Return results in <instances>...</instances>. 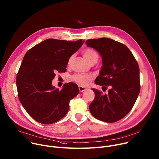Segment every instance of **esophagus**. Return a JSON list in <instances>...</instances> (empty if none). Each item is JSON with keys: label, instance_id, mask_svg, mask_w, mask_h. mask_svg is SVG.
<instances>
[{"label": "esophagus", "instance_id": "34e87169", "mask_svg": "<svg viewBox=\"0 0 159 159\" xmlns=\"http://www.w3.org/2000/svg\"><path fill=\"white\" fill-rule=\"evenodd\" d=\"M79 89L80 92H81V93L85 91V90H86L87 89L86 87H82V86H80V85L79 86Z\"/></svg>", "mask_w": 159, "mask_h": 159}]
</instances>
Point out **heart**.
I'll return each instance as SVG.
<instances>
[{
    "label": "heart",
    "instance_id": "obj_1",
    "mask_svg": "<svg viewBox=\"0 0 159 159\" xmlns=\"http://www.w3.org/2000/svg\"><path fill=\"white\" fill-rule=\"evenodd\" d=\"M82 55H83L84 57L85 58V59L90 64L96 63L99 60V54L95 50H94L93 48H87L84 49L82 52ZM73 58H74V56L72 55L69 58L68 63L70 64ZM72 79L77 83H78L82 85H85L88 84L89 80H91V76H90V75H87V74H76L73 75Z\"/></svg>",
    "mask_w": 159,
    "mask_h": 159
}]
</instances>
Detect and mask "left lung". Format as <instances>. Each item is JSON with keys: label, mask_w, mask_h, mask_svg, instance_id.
Returning <instances> with one entry per match:
<instances>
[{"label": "left lung", "mask_w": 159, "mask_h": 159, "mask_svg": "<svg viewBox=\"0 0 159 159\" xmlns=\"http://www.w3.org/2000/svg\"><path fill=\"white\" fill-rule=\"evenodd\" d=\"M87 47L102 57V66L95 83L103 86L107 94L93 89L95 98L89 106L96 119L114 123L126 116L140 90V69L131 51L124 44L107 38L87 39Z\"/></svg>", "instance_id": "obj_1"}]
</instances>
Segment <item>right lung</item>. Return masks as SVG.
Returning a JSON list of instances; mask_svg holds the SVG:
<instances>
[{
    "mask_svg": "<svg viewBox=\"0 0 159 159\" xmlns=\"http://www.w3.org/2000/svg\"><path fill=\"white\" fill-rule=\"evenodd\" d=\"M47 39L27 52L16 77L19 99L36 121L49 125L63 118L70 99L79 93L77 84H65L61 90L52 86L57 72H66L69 58L84 43Z\"/></svg>",
    "mask_w": 159,
    "mask_h": 159,
    "instance_id": "add662e5",
    "label": "right lung"
}]
</instances>
